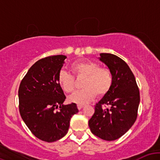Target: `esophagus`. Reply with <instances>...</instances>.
I'll return each mask as SVG.
<instances>
[{
	"label": "esophagus",
	"mask_w": 160,
	"mask_h": 160,
	"mask_svg": "<svg viewBox=\"0 0 160 160\" xmlns=\"http://www.w3.org/2000/svg\"><path fill=\"white\" fill-rule=\"evenodd\" d=\"M83 107H84L83 104H78V108L79 110H81Z\"/></svg>",
	"instance_id": "esophagus-1"
}]
</instances>
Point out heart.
<instances>
[{"label": "heart", "mask_w": 160, "mask_h": 160, "mask_svg": "<svg viewBox=\"0 0 160 160\" xmlns=\"http://www.w3.org/2000/svg\"><path fill=\"white\" fill-rule=\"evenodd\" d=\"M75 77H84L82 90L77 91L68 97V101L72 103L84 104L91 102L96 95L104 96L113 84V76L107 68H100L93 62H74L70 67ZM58 82L65 92L69 93L74 89V79L66 71H59L58 74Z\"/></svg>", "instance_id": "heart-1"}]
</instances>
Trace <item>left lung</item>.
Masks as SVG:
<instances>
[{
    "instance_id": "8db88e82",
    "label": "left lung",
    "mask_w": 160,
    "mask_h": 160,
    "mask_svg": "<svg viewBox=\"0 0 160 160\" xmlns=\"http://www.w3.org/2000/svg\"><path fill=\"white\" fill-rule=\"evenodd\" d=\"M98 59L111 72L113 84L95 106L89 126L97 137L114 141L122 136L136 120L140 94L133 73L122 58L111 53H101ZM103 104L109 108H103Z\"/></svg>"
}]
</instances>
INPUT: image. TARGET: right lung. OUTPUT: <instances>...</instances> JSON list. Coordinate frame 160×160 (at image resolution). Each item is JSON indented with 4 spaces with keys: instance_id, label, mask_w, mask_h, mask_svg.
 I'll list each match as a JSON object with an SVG mask.
<instances>
[{
    "instance_id": "add662e5",
    "label": "right lung",
    "mask_w": 160,
    "mask_h": 160,
    "mask_svg": "<svg viewBox=\"0 0 160 160\" xmlns=\"http://www.w3.org/2000/svg\"><path fill=\"white\" fill-rule=\"evenodd\" d=\"M66 58L57 55L38 60L19 86L20 115L34 135L47 142L65 136L79 111L75 103L63 104L66 97L57 80Z\"/></svg>"
}]
</instances>
